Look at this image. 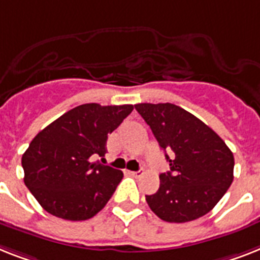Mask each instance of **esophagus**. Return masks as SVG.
<instances>
[{
    "label": "esophagus",
    "mask_w": 260,
    "mask_h": 260,
    "mask_svg": "<svg viewBox=\"0 0 260 260\" xmlns=\"http://www.w3.org/2000/svg\"><path fill=\"white\" fill-rule=\"evenodd\" d=\"M129 175H132L134 178H139V176L143 175V172L141 171H129Z\"/></svg>",
    "instance_id": "obj_1"
}]
</instances>
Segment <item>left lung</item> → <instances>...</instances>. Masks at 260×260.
<instances>
[{"label": "left lung", "instance_id": "8db88e82", "mask_svg": "<svg viewBox=\"0 0 260 260\" xmlns=\"http://www.w3.org/2000/svg\"><path fill=\"white\" fill-rule=\"evenodd\" d=\"M135 108L170 163V171L160 174L157 192L145 195L149 208L170 223L208 214L234 180L231 149L210 126L178 105L141 103Z\"/></svg>", "mask_w": 260, "mask_h": 260}]
</instances>
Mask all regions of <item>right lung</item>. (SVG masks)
Returning <instances> with one entry per match:
<instances>
[{"instance_id":"obj_1","label":"right lung","mask_w":260,"mask_h":260,"mask_svg":"<svg viewBox=\"0 0 260 260\" xmlns=\"http://www.w3.org/2000/svg\"><path fill=\"white\" fill-rule=\"evenodd\" d=\"M132 111L129 104L79 105L30 141L21 160L24 181L46 212L77 221L104 208L123 172L92 157L107 153L108 135Z\"/></svg>"}]
</instances>
